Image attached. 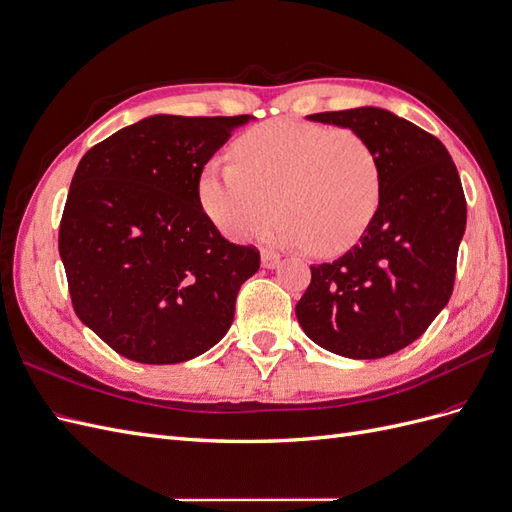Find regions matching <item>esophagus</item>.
I'll return each instance as SVG.
<instances>
[{"instance_id": "34e87169", "label": "esophagus", "mask_w": 512, "mask_h": 512, "mask_svg": "<svg viewBox=\"0 0 512 512\" xmlns=\"http://www.w3.org/2000/svg\"><path fill=\"white\" fill-rule=\"evenodd\" d=\"M260 265L265 269H275L277 265H280V256H277L275 252H262L260 254Z\"/></svg>"}]
</instances>
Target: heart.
Masks as SVG:
<instances>
[{"label":"heart","instance_id":"heart-1","mask_svg":"<svg viewBox=\"0 0 512 512\" xmlns=\"http://www.w3.org/2000/svg\"><path fill=\"white\" fill-rule=\"evenodd\" d=\"M196 192L207 218L228 239L265 235L280 207L286 243L339 256L376 218L382 168L354 130L271 119L232 143V162L207 160Z\"/></svg>","mask_w":512,"mask_h":512}]
</instances>
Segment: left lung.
<instances>
[{"mask_svg": "<svg viewBox=\"0 0 512 512\" xmlns=\"http://www.w3.org/2000/svg\"><path fill=\"white\" fill-rule=\"evenodd\" d=\"M361 134L382 168L374 222L342 258L312 267L297 303L305 335L346 359H382L421 337L453 294L466 196L451 153L376 106L307 115Z\"/></svg>", "mask_w": 512, "mask_h": 512, "instance_id": "8db88e82", "label": "left lung"}]
</instances>
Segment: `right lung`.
I'll use <instances>...</instances> for the list:
<instances>
[{"label":"right lung","instance_id":"obj_1","mask_svg":"<svg viewBox=\"0 0 512 512\" xmlns=\"http://www.w3.org/2000/svg\"><path fill=\"white\" fill-rule=\"evenodd\" d=\"M250 119L151 115L91 147L76 166L59 256L76 316L126 359L190 361L230 329L260 254L220 235L196 183Z\"/></svg>","mask_w":512,"mask_h":512}]
</instances>
